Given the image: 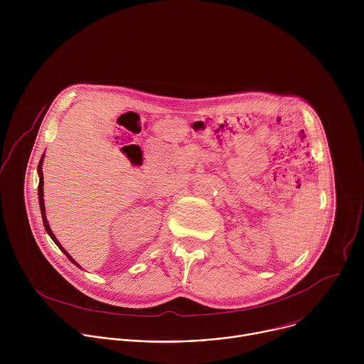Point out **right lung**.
<instances>
[{
    "label": "right lung",
    "instance_id": "right-lung-1",
    "mask_svg": "<svg viewBox=\"0 0 364 364\" xmlns=\"http://www.w3.org/2000/svg\"><path fill=\"white\" fill-rule=\"evenodd\" d=\"M43 159H44V155L41 157V160H40V163H38V167H37V171H38V177H40V181H38V203H40V210H41V219H43V225H44V229H46V232L48 233V236L53 239V242L60 247V250L69 257V261L70 262H73L75 265H77L76 262H75V259L63 249V246L59 243V240L56 239V236H55V233L51 232V229H50V226H48V222H47V218H46V210H44V198H43V170H41V166H43ZM79 267V265H77ZM80 268V267H79Z\"/></svg>",
    "mask_w": 364,
    "mask_h": 364
}]
</instances>
